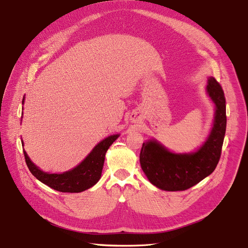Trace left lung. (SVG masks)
I'll use <instances>...</instances> for the list:
<instances>
[{
	"instance_id": "8db88e82",
	"label": "left lung",
	"mask_w": 248,
	"mask_h": 248,
	"mask_svg": "<svg viewBox=\"0 0 248 248\" xmlns=\"http://www.w3.org/2000/svg\"><path fill=\"white\" fill-rule=\"evenodd\" d=\"M207 92L216 104L214 126L204 145L195 153L178 155L154 140L142 144L140 165L150 183L168 191L186 190L216 169L222 153L227 126L226 98L220 83L208 79Z\"/></svg>"
}]
</instances>
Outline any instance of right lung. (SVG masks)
<instances>
[{
  "label": "right lung",
  "instance_id": "add662e5",
  "mask_svg": "<svg viewBox=\"0 0 248 248\" xmlns=\"http://www.w3.org/2000/svg\"><path fill=\"white\" fill-rule=\"evenodd\" d=\"M23 103V101H22ZM119 134L111 135L98 143L77 168L62 173H48L35 166L23 151L25 163L31 173L44 185L60 192H81L93 186L100 179L105 155Z\"/></svg>",
  "mask_w": 248,
  "mask_h": 248
}]
</instances>
